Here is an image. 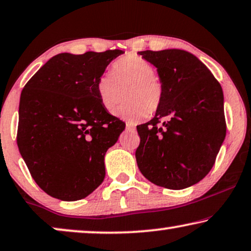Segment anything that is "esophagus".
Segmentation results:
<instances>
[{
	"label": "esophagus",
	"instance_id": "esophagus-1",
	"mask_svg": "<svg viewBox=\"0 0 251 251\" xmlns=\"http://www.w3.org/2000/svg\"><path fill=\"white\" fill-rule=\"evenodd\" d=\"M126 129L128 130V131H134V130H136V126H134V125H132V123H126Z\"/></svg>",
	"mask_w": 251,
	"mask_h": 251
}]
</instances>
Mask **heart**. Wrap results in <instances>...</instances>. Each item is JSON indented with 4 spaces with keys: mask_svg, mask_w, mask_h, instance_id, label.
Wrapping results in <instances>:
<instances>
[{
    "mask_svg": "<svg viewBox=\"0 0 251 251\" xmlns=\"http://www.w3.org/2000/svg\"><path fill=\"white\" fill-rule=\"evenodd\" d=\"M155 75V69L143 57L128 55L113 67V75L104 74L99 79L96 92L105 110L113 113L123 100L118 114L130 121L139 120L157 111L163 100V86Z\"/></svg>",
    "mask_w": 251,
    "mask_h": 251,
    "instance_id": "obj_1",
    "label": "heart"
}]
</instances>
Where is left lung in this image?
<instances>
[{
    "mask_svg": "<svg viewBox=\"0 0 251 251\" xmlns=\"http://www.w3.org/2000/svg\"><path fill=\"white\" fill-rule=\"evenodd\" d=\"M139 54L156 68L163 100L150 122L137 126L138 168L156 186H194L212 170L226 134L222 87L187 50Z\"/></svg>",
    "mask_w": 251,
    "mask_h": 251,
    "instance_id": "left-lung-1",
    "label": "left lung"
}]
</instances>
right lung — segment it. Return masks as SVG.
Returning a JSON list of instances; mask_svg holds the SVG:
<instances>
[{
    "instance_id": "add662e5",
    "label": "right lung",
    "mask_w": 251,
    "mask_h": 251,
    "mask_svg": "<svg viewBox=\"0 0 251 251\" xmlns=\"http://www.w3.org/2000/svg\"><path fill=\"white\" fill-rule=\"evenodd\" d=\"M123 53L57 54L23 89L18 147L32 179L47 195L79 201L103 182L105 154L126 123L101 106L96 85Z\"/></svg>"
}]
</instances>
